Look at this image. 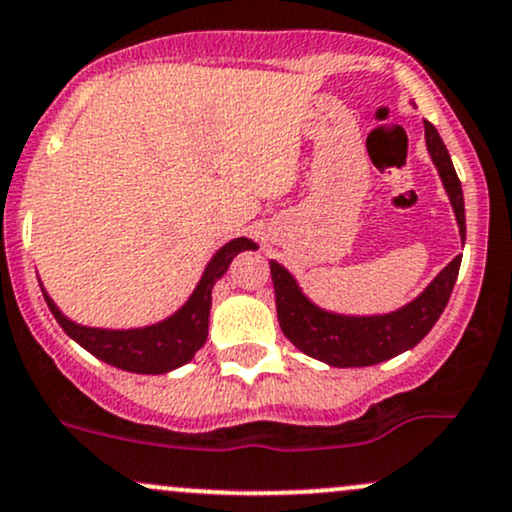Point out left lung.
Returning a JSON list of instances; mask_svg holds the SVG:
<instances>
[{
	"label": "left lung",
	"mask_w": 512,
	"mask_h": 512,
	"mask_svg": "<svg viewBox=\"0 0 512 512\" xmlns=\"http://www.w3.org/2000/svg\"><path fill=\"white\" fill-rule=\"evenodd\" d=\"M423 126L432 165L440 174L442 187H445L454 218H457L459 238L464 243L466 218L462 182L454 172L452 157H449L437 128L430 121H423ZM459 265H462V255L454 257L406 306L389 313H374V316H347V313L325 311L303 294L294 274L277 260H269V272H272L282 333L299 347L303 355L330 364V367H372V364L386 362V359L411 350L430 333L452 296Z\"/></svg>",
	"instance_id": "obj_1"
}]
</instances>
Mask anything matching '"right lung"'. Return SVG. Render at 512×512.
I'll use <instances>...</instances> for the list:
<instances>
[{"mask_svg": "<svg viewBox=\"0 0 512 512\" xmlns=\"http://www.w3.org/2000/svg\"><path fill=\"white\" fill-rule=\"evenodd\" d=\"M245 250H257V243H252L250 238H235L223 245L209 260L199 284L194 286L192 296L184 301V306H179L165 320L143 325V328H89V325H80L67 318L55 306L46 289H43V296H46L50 313L58 320L60 328L101 362L133 374H167L192 362L196 352L204 347L206 335H209L213 284L228 272L233 257Z\"/></svg>", "mask_w": 512, "mask_h": 512, "instance_id": "obj_1", "label": "right lung"}]
</instances>
